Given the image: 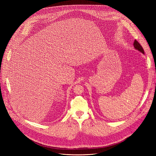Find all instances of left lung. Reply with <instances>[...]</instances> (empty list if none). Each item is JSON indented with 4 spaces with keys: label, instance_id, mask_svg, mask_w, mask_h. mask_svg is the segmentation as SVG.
I'll return each mask as SVG.
<instances>
[{
    "label": "left lung",
    "instance_id": "left-lung-1",
    "mask_svg": "<svg viewBox=\"0 0 156 156\" xmlns=\"http://www.w3.org/2000/svg\"><path fill=\"white\" fill-rule=\"evenodd\" d=\"M133 45H134V47L136 49L138 50L140 52H142L143 54H144V50H143V47L140 45V44L136 41L135 40V42H134V44H133Z\"/></svg>",
    "mask_w": 156,
    "mask_h": 156
}]
</instances>
